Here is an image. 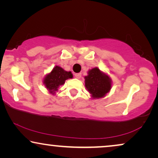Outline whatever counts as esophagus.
I'll return each instance as SVG.
<instances>
[{"label": "esophagus", "mask_w": 158, "mask_h": 158, "mask_svg": "<svg viewBox=\"0 0 158 158\" xmlns=\"http://www.w3.org/2000/svg\"><path fill=\"white\" fill-rule=\"evenodd\" d=\"M75 77L77 79H80L81 77V73H76V74H75Z\"/></svg>", "instance_id": "1"}]
</instances>
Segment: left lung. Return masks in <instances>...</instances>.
I'll list each match as a JSON object with an SVG mask.
<instances>
[{
    "label": "left lung",
    "mask_w": 158,
    "mask_h": 158,
    "mask_svg": "<svg viewBox=\"0 0 158 158\" xmlns=\"http://www.w3.org/2000/svg\"><path fill=\"white\" fill-rule=\"evenodd\" d=\"M85 77V85L93 98H100L106 96L111 88V80L105 73L94 68L88 71Z\"/></svg>",
    "instance_id": "left-lung-1"
}]
</instances>
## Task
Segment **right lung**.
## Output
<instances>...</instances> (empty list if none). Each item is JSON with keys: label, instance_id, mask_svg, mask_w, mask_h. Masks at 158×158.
Returning a JSON list of instances; mask_svg holds the SVG:
<instances>
[{"label": "right lung", "instance_id": "1", "mask_svg": "<svg viewBox=\"0 0 158 158\" xmlns=\"http://www.w3.org/2000/svg\"><path fill=\"white\" fill-rule=\"evenodd\" d=\"M69 78H73L72 73L70 71H65L57 65L52 69L50 73L45 76L43 83L49 93L54 94L58 90V88L63 85L66 80Z\"/></svg>", "mask_w": 158, "mask_h": 158}]
</instances>
